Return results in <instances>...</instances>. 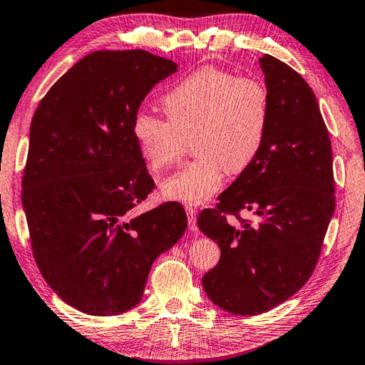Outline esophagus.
I'll use <instances>...</instances> for the list:
<instances>
[{
    "instance_id": "esophagus-1",
    "label": "esophagus",
    "mask_w": 365,
    "mask_h": 365,
    "mask_svg": "<svg viewBox=\"0 0 365 365\" xmlns=\"http://www.w3.org/2000/svg\"><path fill=\"white\" fill-rule=\"evenodd\" d=\"M185 211H187V217H188V228L191 232H196L197 227H196V211L191 206L185 207Z\"/></svg>"
}]
</instances>
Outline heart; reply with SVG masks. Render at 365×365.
Segmentation results:
<instances>
[{"instance_id": "1", "label": "heart", "mask_w": 365, "mask_h": 365, "mask_svg": "<svg viewBox=\"0 0 365 365\" xmlns=\"http://www.w3.org/2000/svg\"><path fill=\"white\" fill-rule=\"evenodd\" d=\"M168 119L135 114L132 135L154 172L174 165L193 137L197 158L160 183L165 200L205 205L220 190L225 169L243 172L261 153L270 123V95L256 78L202 67L163 96Z\"/></svg>"}]
</instances>
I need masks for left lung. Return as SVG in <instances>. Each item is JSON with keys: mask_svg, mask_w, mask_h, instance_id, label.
Segmentation results:
<instances>
[{"mask_svg": "<svg viewBox=\"0 0 365 365\" xmlns=\"http://www.w3.org/2000/svg\"><path fill=\"white\" fill-rule=\"evenodd\" d=\"M270 95V123L257 158L205 209L197 227L220 248L202 277L215 306L238 316L267 312L298 292L319 261L335 212L331 145L316 95L282 61L259 58ZM242 208L257 225L227 224Z\"/></svg>", "mask_w": 365, "mask_h": 365, "instance_id": "8db88e82", "label": "left lung"}]
</instances>
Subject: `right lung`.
I'll use <instances>...</instances> for the list:
<instances>
[{
	"label": "right lung",
	"instance_id": "obj_1",
	"mask_svg": "<svg viewBox=\"0 0 365 365\" xmlns=\"http://www.w3.org/2000/svg\"><path fill=\"white\" fill-rule=\"evenodd\" d=\"M177 71L143 49L95 51L35 110L22 178L30 242L43 279L80 312L117 316L137 306L153 262L187 230L180 202L133 214L154 188L133 117Z\"/></svg>",
	"mask_w": 365,
	"mask_h": 365
}]
</instances>
